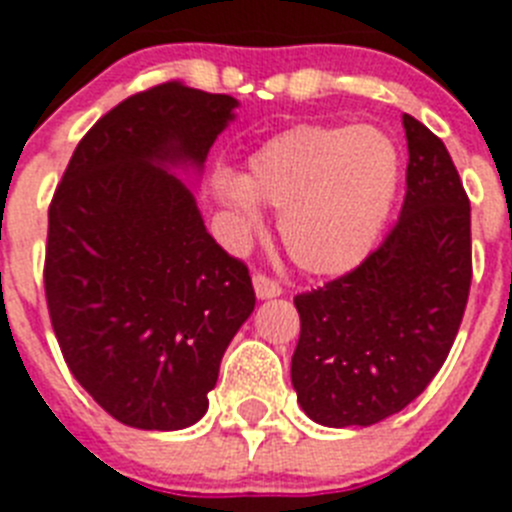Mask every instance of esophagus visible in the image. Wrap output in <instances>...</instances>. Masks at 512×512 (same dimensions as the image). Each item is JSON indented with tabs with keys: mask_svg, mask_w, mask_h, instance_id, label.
I'll list each match as a JSON object with an SVG mask.
<instances>
[{
	"mask_svg": "<svg viewBox=\"0 0 512 512\" xmlns=\"http://www.w3.org/2000/svg\"><path fill=\"white\" fill-rule=\"evenodd\" d=\"M253 289H256V297H259V300H271V297L282 295L279 282L269 279L266 274H256V277H253Z\"/></svg>",
	"mask_w": 512,
	"mask_h": 512,
	"instance_id": "1",
	"label": "esophagus"
}]
</instances>
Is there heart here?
Masks as SVG:
<instances>
[{
  "label": "heart",
  "mask_w": 512,
  "mask_h": 512,
  "mask_svg": "<svg viewBox=\"0 0 512 512\" xmlns=\"http://www.w3.org/2000/svg\"><path fill=\"white\" fill-rule=\"evenodd\" d=\"M400 187V153L372 125H300L261 143L246 174L212 182L241 235L261 228V207L279 210L289 259L307 274L341 277L374 251Z\"/></svg>",
  "instance_id": "b5f03b06"
}]
</instances>
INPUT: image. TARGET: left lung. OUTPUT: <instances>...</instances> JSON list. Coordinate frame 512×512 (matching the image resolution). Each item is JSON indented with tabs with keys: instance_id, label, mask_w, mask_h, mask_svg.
I'll list each match as a JSON object with an SVG mask.
<instances>
[{
	"instance_id": "8db88e82",
	"label": "left lung",
	"mask_w": 512,
	"mask_h": 512,
	"mask_svg": "<svg viewBox=\"0 0 512 512\" xmlns=\"http://www.w3.org/2000/svg\"><path fill=\"white\" fill-rule=\"evenodd\" d=\"M408 192L392 233L351 274L295 297L292 387L310 420L374 425L431 384L472 284L469 200L441 138L402 115Z\"/></svg>"
}]
</instances>
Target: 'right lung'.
Masks as SVG:
<instances>
[{"label":"right lung","instance_id":"obj_1","mask_svg":"<svg viewBox=\"0 0 512 512\" xmlns=\"http://www.w3.org/2000/svg\"><path fill=\"white\" fill-rule=\"evenodd\" d=\"M235 107L179 81L133 94L81 138L53 194L45 297L58 346L130 428L197 423L256 305L248 269L207 233L192 192Z\"/></svg>","mask_w":512,"mask_h":512}]
</instances>
